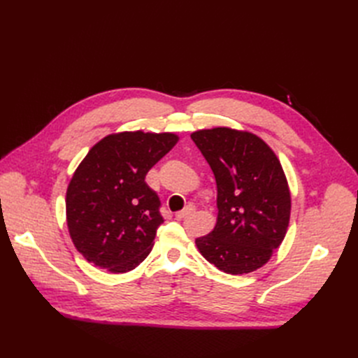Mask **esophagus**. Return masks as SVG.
Masks as SVG:
<instances>
[{
  "label": "esophagus",
  "instance_id": "1",
  "mask_svg": "<svg viewBox=\"0 0 358 358\" xmlns=\"http://www.w3.org/2000/svg\"><path fill=\"white\" fill-rule=\"evenodd\" d=\"M194 210H196V208H194V206H192V204H188L185 209H183V210H180V212H178V213H176V218H178V220H182V218H185V216L191 215V213H192Z\"/></svg>",
  "mask_w": 358,
  "mask_h": 358
}]
</instances>
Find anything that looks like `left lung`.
<instances>
[{
    "label": "left lung",
    "instance_id": "8db88e82",
    "mask_svg": "<svg viewBox=\"0 0 358 358\" xmlns=\"http://www.w3.org/2000/svg\"><path fill=\"white\" fill-rule=\"evenodd\" d=\"M191 138L216 180L215 229L196 239L200 254L230 275L263 267L282 243L291 194L282 166L263 138L229 127L199 129Z\"/></svg>",
    "mask_w": 358,
    "mask_h": 358
}]
</instances>
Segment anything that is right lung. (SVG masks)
Returning a JSON list of instances; mask_svg holds the SVG:
<instances>
[{"instance_id": "1", "label": "right lung", "mask_w": 358, "mask_h": 358, "mask_svg": "<svg viewBox=\"0 0 358 358\" xmlns=\"http://www.w3.org/2000/svg\"><path fill=\"white\" fill-rule=\"evenodd\" d=\"M173 133L122 131L95 143L69 183L67 227L76 249L110 273L136 268L164 222L146 173L170 152Z\"/></svg>"}]
</instances>
